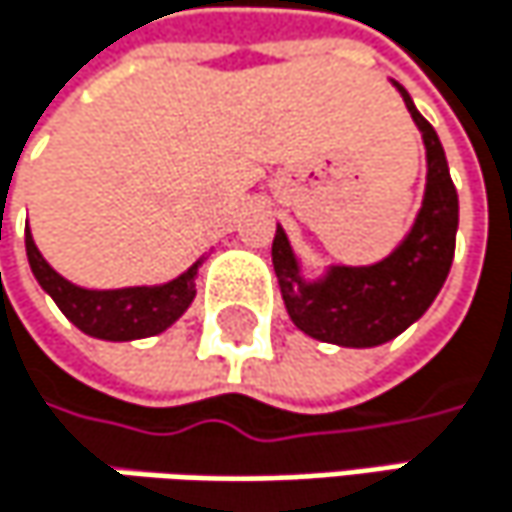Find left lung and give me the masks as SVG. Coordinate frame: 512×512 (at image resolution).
<instances>
[{
	"label": "left lung",
	"instance_id": "left-lung-1",
	"mask_svg": "<svg viewBox=\"0 0 512 512\" xmlns=\"http://www.w3.org/2000/svg\"><path fill=\"white\" fill-rule=\"evenodd\" d=\"M427 148V192L406 240L373 266H332L305 281L287 234L275 228L272 266L290 320L311 338L338 347H379L406 332L439 296L457 246L460 198L445 148L430 121L397 85Z\"/></svg>",
	"mask_w": 512,
	"mask_h": 512
}]
</instances>
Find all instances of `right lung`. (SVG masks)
I'll use <instances>...</instances> for the list:
<instances>
[{
  "mask_svg": "<svg viewBox=\"0 0 512 512\" xmlns=\"http://www.w3.org/2000/svg\"><path fill=\"white\" fill-rule=\"evenodd\" d=\"M26 255L38 284L52 296L61 314L91 338L100 341H136L165 332L195 299L198 263L183 275L156 287H121V290H85L61 278L38 252L32 234L26 231Z\"/></svg>",
  "mask_w": 512,
  "mask_h": 512,
  "instance_id": "add662e5",
  "label": "right lung"
}]
</instances>
